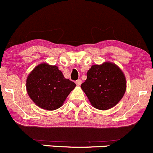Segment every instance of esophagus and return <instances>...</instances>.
<instances>
[{
	"mask_svg": "<svg viewBox=\"0 0 153 153\" xmlns=\"http://www.w3.org/2000/svg\"><path fill=\"white\" fill-rule=\"evenodd\" d=\"M75 83H76L77 86H81V83H82V81L81 79L78 80V81H76V82H75Z\"/></svg>",
	"mask_w": 153,
	"mask_h": 153,
	"instance_id": "obj_1",
	"label": "esophagus"
}]
</instances>
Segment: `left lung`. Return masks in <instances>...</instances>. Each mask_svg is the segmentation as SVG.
I'll return each mask as SVG.
<instances>
[{
    "label": "left lung",
    "instance_id": "1",
    "mask_svg": "<svg viewBox=\"0 0 153 153\" xmlns=\"http://www.w3.org/2000/svg\"><path fill=\"white\" fill-rule=\"evenodd\" d=\"M81 87L93 107L108 110L123 98L126 91V79L120 67L105 62L91 66Z\"/></svg>",
    "mask_w": 153,
    "mask_h": 153
}]
</instances>
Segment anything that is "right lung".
I'll list each match as a JSON object with an SVG mask.
<instances>
[{"label":"right lung","instance_id":"obj_1","mask_svg":"<svg viewBox=\"0 0 153 153\" xmlns=\"http://www.w3.org/2000/svg\"><path fill=\"white\" fill-rule=\"evenodd\" d=\"M75 86L74 82L64 78L58 67L45 63L36 66L26 80L30 99L39 108L48 111L60 108Z\"/></svg>","mask_w":153,"mask_h":153}]
</instances>
